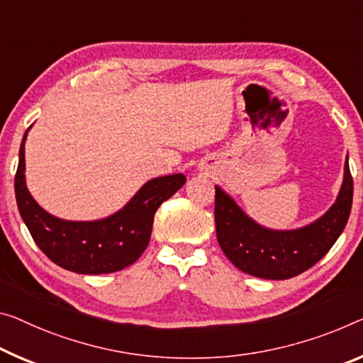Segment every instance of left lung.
Returning <instances> with one entry per match:
<instances>
[{"instance_id": "obj_1", "label": "left lung", "mask_w": 363, "mask_h": 363, "mask_svg": "<svg viewBox=\"0 0 363 363\" xmlns=\"http://www.w3.org/2000/svg\"><path fill=\"white\" fill-rule=\"evenodd\" d=\"M352 194L347 157L336 203L320 219L295 230H272L255 222L224 189L216 186L217 242L232 264L250 276L274 281L295 277L316 264L336 243L349 220Z\"/></svg>"}]
</instances>
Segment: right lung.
Instances as JSON below:
<instances>
[{"mask_svg":"<svg viewBox=\"0 0 363 363\" xmlns=\"http://www.w3.org/2000/svg\"><path fill=\"white\" fill-rule=\"evenodd\" d=\"M29 130L21 143L14 191L19 214L37 247L55 264L77 274H108L131 266L149 245L155 211L185 185L186 177L152 178L118 213L105 219H58L37 204L26 185L24 146Z\"/></svg>","mask_w":363,"mask_h":363,"instance_id":"right-lung-1","label":"right lung"}]
</instances>
